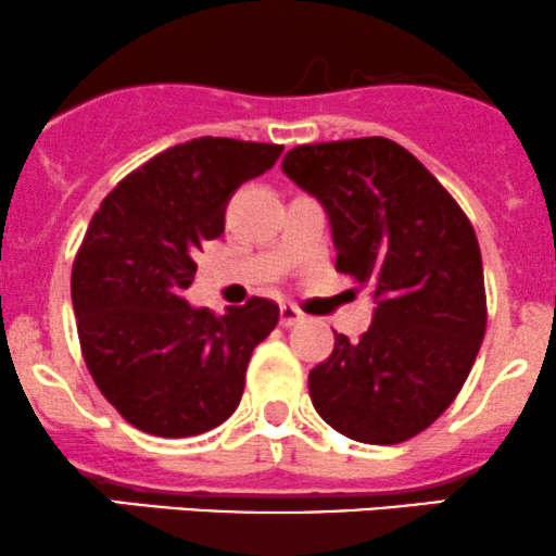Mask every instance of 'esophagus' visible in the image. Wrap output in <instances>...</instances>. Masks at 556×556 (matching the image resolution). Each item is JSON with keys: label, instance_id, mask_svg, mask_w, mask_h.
<instances>
[{"label": "esophagus", "instance_id": "34e87169", "mask_svg": "<svg viewBox=\"0 0 556 556\" xmlns=\"http://www.w3.org/2000/svg\"><path fill=\"white\" fill-rule=\"evenodd\" d=\"M303 319H306V317H303L301 308H295L293 303H282V308H279V323H282V327L301 325Z\"/></svg>", "mask_w": 556, "mask_h": 556}]
</instances>
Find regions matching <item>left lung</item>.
<instances>
[{
	"instance_id": "left-lung-1",
	"label": "left lung",
	"mask_w": 556,
	"mask_h": 556,
	"mask_svg": "<svg viewBox=\"0 0 556 556\" xmlns=\"http://www.w3.org/2000/svg\"><path fill=\"white\" fill-rule=\"evenodd\" d=\"M293 184L323 202L336 268L376 295L372 325L308 372L327 424L367 445L429 429L469 378L488 325L482 255L458 202L389 138L295 146Z\"/></svg>"
}]
</instances>
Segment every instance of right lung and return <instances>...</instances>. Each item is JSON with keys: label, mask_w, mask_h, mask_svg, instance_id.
Here are the masks:
<instances>
[{"label": "right lung", "mask_w": 556, "mask_h": 556, "mask_svg": "<svg viewBox=\"0 0 556 556\" xmlns=\"http://www.w3.org/2000/svg\"><path fill=\"white\" fill-rule=\"evenodd\" d=\"M277 143L194 138L162 151L101 202L72 268L81 356L136 429L194 437L237 410L253 349L279 306L250 298L215 317L186 303L197 253L220 237L226 204L274 167Z\"/></svg>", "instance_id": "1"}]
</instances>
